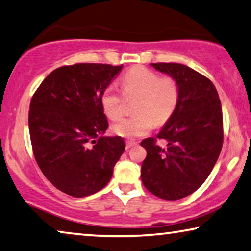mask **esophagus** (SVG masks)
<instances>
[{"label":"esophagus","mask_w":251,"mask_h":251,"mask_svg":"<svg viewBox=\"0 0 251 251\" xmlns=\"http://www.w3.org/2000/svg\"><path fill=\"white\" fill-rule=\"evenodd\" d=\"M136 144H137V142H135V141H130V140H127L126 141V148L127 149L132 148V147H134V145H136Z\"/></svg>","instance_id":"34e87169"}]
</instances>
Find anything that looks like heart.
Listing matches in <instances>:
<instances>
[{
  "label": "heart",
  "instance_id": "heart-1",
  "mask_svg": "<svg viewBox=\"0 0 251 251\" xmlns=\"http://www.w3.org/2000/svg\"><path fill=\"white\" fill-rule=\"evenodd\" d=\"M123 93L127 98L137 97L134 103L136 114L126 117L113 126L118 136L135 138L148 134L155 123L162 125L177 109L180 89L173 76H160L145 66H134L121 78ZM124 96L114 85H108L101 93L100 102L104 115L117 121L124 113Z\"/></svg>",
  "mask_w": 251,
  "mask_h": 251
}]
</instances>
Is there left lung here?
Wrapping results in <instances>:
<instances>
[{"mask_svg": "<svg viewBox=\"0 0 251 251\" xmlns=\"http://www.w3.org/2000/svg\"><path fill=\"white\" fill-rule=\"evenodd\" d=\"M175 77L180 89L178 107L156 137L141 142L147 150L141 177L150 193L167 201L184 198L206 180L223 144V116L212 81L177 63H152ZM158 139L167 145L160 147Z\"/></svg>", "mask_w": 251, "mask_h": 251, "instance_id": "left-lung-1", "label": "left lung"}]
</instances>
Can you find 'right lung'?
<instances>
[{
	"label": "right lung",
	"instance_id": "obj_1",
	"mask_svg": "<svg viewBox=\"0 0 251 251\" xmlns=\"http://www.w3.org/2000/svg\"><path fill=\"white\" fill-rule=\"evenodd\" d=\"M123 65L76 63L48 74L29 109L32 152L45 177L61 192L85 197L113 177L125 150L121 136L107 137L100 97Z\"/></svg>",
	"mask_w": 251,
	"mask_h": 251
}]
</instances>
